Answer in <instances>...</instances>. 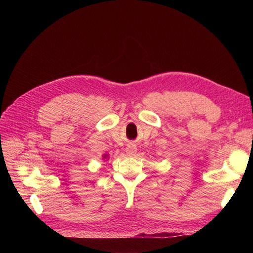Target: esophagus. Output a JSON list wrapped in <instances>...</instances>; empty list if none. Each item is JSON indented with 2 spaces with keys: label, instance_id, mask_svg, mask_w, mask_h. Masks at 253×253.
<instances>
[{
  "label": "esophagus",
  "instance_id": "obj_1",
  "mask_svg": "<svg viewBox=\"0 0 253 253\" xmlns=\"http://www.w3.org/2000/svg\"><path fill=\"white\" fill-rule=\"evenodd\" d=\"M126 154H127V156H135L136 155V153H137V148L135 147L134 144H129L128 147L126 149Z\"/></svg>",
  "mask_w": 253,
  "mask_h": 253
}]
</instances>
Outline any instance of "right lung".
Masks as SVG:
<instances>
[{
  "instance_id": "add662e5",
  "label": "right lung",
  "mask_w": 253,
  "mask_h": 253,
  "mask_svg": "<svg viewBox=\"0 0 253 253\" xmlns=\"http://www.w3.org/2000/svg\"><path fill=\"white\" fill-rule=\"evenodd\" d=\"M102 159H103V160H108V159H109V155H108V154L102 155Z\"/></svg>"
}]
</instances>
